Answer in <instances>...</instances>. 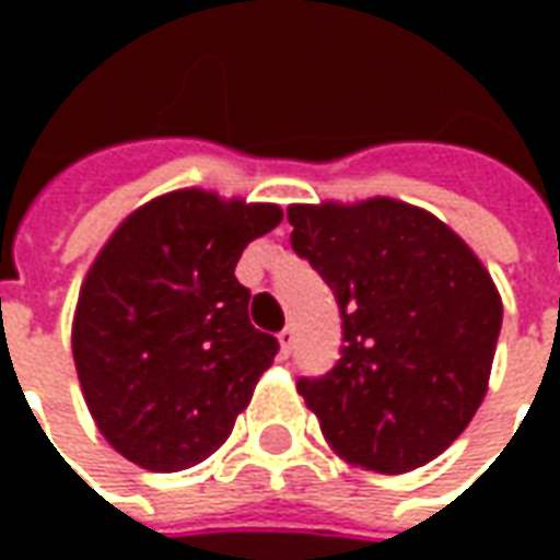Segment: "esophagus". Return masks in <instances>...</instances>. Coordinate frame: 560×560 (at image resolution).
I'll return each instance as SVG.
<instances>
[{
	"mask_svg": "<svg viewBox=\"0 0 560 560\" xmlns=\"http://www.w3.org/2000/svg\"><path fill=\"white\" fill-rule=\"evenodd\" d=\"M293 341H296V336H293V329L291 327L281 329V332H279V351H281V357H284V360L291 357Z\"/></svg>",
	"mask_w": 560,
	"mask_h": 560,
	"instance_id": "1",
	"label": "esophagus"
}]
</instances>
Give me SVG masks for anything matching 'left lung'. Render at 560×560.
<instances>
[{"label":"left lung","mask_w":560,"mask_h":560,"mask_svg":"<svg viewBox=\"0 0 560 560\" xmlns=\"http://www.w3.org/2000/svg\"><path fill=\"white\" fill-rule=\"evenodd\" d=\"M293 252L336 293L341 360L300 396L345 462L405 474L468 429L492 375L501 293L468 243L396 197L293 203Z\"/></svg>","instance_id":"1"}]
</instances>
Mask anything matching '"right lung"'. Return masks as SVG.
<instances>
[{
	"label": "right lung",
	"instance_id": "1",
	"mask_svg": "<svg viewBox=\"0 0 560 560\" xmlns=\"http://www.w3.org/2000/svg\"><path fill=\"white\" fill-rule=\"evenodd\" d=\"M281 215L179 188L135 209L92 260L71 351L92 420L128 462L173 474L231 438L279 351L252 327L233 269Z\"/></svg>",
	"mask_w": 560,
	"mask_h": 560
}]
</instances>
